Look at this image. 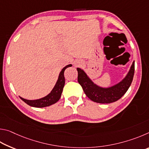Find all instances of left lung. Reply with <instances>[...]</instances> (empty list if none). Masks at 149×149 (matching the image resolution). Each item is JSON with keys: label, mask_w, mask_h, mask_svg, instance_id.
I'll return each instance as SVG.
<instances>
[{"label": "left lung", "mask_w": 149, "mask_h": 149, "mask_svg": "<svg viewBox=\"0 0 149 149\" xmlns=\"http://www.w3.org/2000/svg\"><path fill=\"white\" fill-rule=\"evenodd\" d=\"M77 81L84 91L89 99L93 102L108 104L117 101L127 92L133 81L135 71V61H133L129 72L122 80L112 86L103 87L95 84L84 70L77 68Z\"/></svg>", "instance_id": "1"}]
</instances>
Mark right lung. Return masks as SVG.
<instances>
[{"label":"right lung","mask_w":149,"mask_h":149,"mask_svg":"<svg viewBox=\"0 0 149 149\" xmlns=\"http://www.w3.org/2000/svg\"><path fill=\"white\" fill-rule=\"evenodd\" d=\"M72 65V64H68L65 65L64 68H63L61 72H60L57 81L56 83V84H55L54 87H53V89H52L49 94H48L47 96L41 98V99L36 100H27L19 97L20 99L28 105L36 108H43L49 107V106H50L54 104V103H56V102L58 101L60 97H61L63 88L64 87L65 78L64 74L65 70L67 68L71 67Z\"/></svg>","instance_id":"1"}]
</instances>
